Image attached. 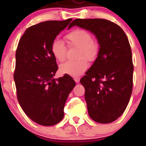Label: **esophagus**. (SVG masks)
<instances>
[{"mask_svg":"<svg viewBox=\"0 0 146 146\" xmlns=\"http://www.w3.org/2000/svg\"><path fill=\"white\" fill-rule=\"evenodd\" d=\"M74 81H75L76 82H79L80 78L79 77H74Z\"/></svg>","mask_w":146,"mask_h":146,"instance_id":"esophagus-1","label":"esophagus"}]
</instances>
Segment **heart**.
<instances>
[{"label":"heart","mask_w":146,"mask_h":146,"mask_svg":"<svg viewBox=\"0 0 146 146\" xmlns=\"http://www.w3.org/2000/svg\"><path fill=\"white\" fill-rule=\"evenodd\" d=\"M65 38L69 45L80 47L78 58H80L66 61L60 66V69L64 74L79 76L88 67V62L86 59L93 60L96 58L99 52V45L92 40L91 33L84 29L73 30L66 35ZM51 52L55 58L58 61L63 62L65 60L66 48L61 40L55 39L52 41Z\"/></svg>","instance_id":"heart-1"}]
</instances>
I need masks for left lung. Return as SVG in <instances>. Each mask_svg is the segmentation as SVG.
<instances>
[{
  "mask_svg": "<svg viewBox=\"0 0 146 146\" xmlns=\"http://www.w3.org/2000/svg\"><path fill=\"white\" fill-rule=\"evenodd\" d=\"M89 31L99 45L97 58L80 83L89 116L100 123H109L123 114L133 86L132 55L122 28L104 19H76L70 24Z\"/></svg>",
  "mask_w": 146,
  "mask_h": 146,
  "instance_id": "left-lung-1",
  "label": "left lung"
}]
</instances>
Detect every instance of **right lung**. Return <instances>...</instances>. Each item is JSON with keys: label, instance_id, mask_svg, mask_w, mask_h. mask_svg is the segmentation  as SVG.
<instances>
[{"label": "right lung", "instance_id": "obj_1", "mask_svg": "<svg viewBox=\"0 0 146 146\" xmlns=\"http://www.w3.org/2000/svg\"><path fill=\"white\" fill-rule=\"evenodd\" d=\"M72 20L29 27L18 43L14 74L18 102L28 118L42 126L63 119L66 101L76 85L69 74L54 78L58 67L51 52L52 41Z\"/></svg>", "mask_w": 146, "mask_h": 146}]
</instances>
